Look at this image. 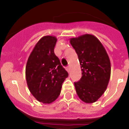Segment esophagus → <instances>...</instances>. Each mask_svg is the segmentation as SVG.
<instances>
[{
	"mask_svg": "<svg viewBox=\"0 0 129 129\" xmlns=\"http://www.w3.org/2000/svg\"><path fill=\"white\" fill-rule=\"evenodd\" d=\"M66 70L67 71V72H68V73H69V72H70V67H66Z\"/></svg>",
	"mask_w": 129,
	"mask_h": 129,
	"instance_id": "34e87169",
	"label": "esophagus"
}]
</instances>
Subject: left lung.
Returning a JSON list of instances; mask_svg holds the SVG:
<instances>
[{
    "label": "left lung",
    "mask_w": 129,
    "mask_h": 129,
    "mask_svg": "<svg viewBox=\"0 0 129 129\" xmlns=\"http://www.w3.org/2000/svg\"><path fill=\"white\" fill-rule=\"evenodd\" d=\"M78 54L82 78L75 82L76 93L81 100L91 104L105 92L111 76V62L105 47L95 36L85 34L70 39Z\"/></svg>",
    "instance_id": "8db88e82"
}]
</instances>
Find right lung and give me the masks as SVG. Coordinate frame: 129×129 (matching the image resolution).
Segmentation results:
<instances>
[{"label":"right lung","mask_w":129,"mask_h":129,"mask_svg":"<svg viewBox=\"0 0 129 129\" xmlns=\"http://www.w3.org/2000/svg\"><path fill=\"white\" fill-rule=\"evenodd\" d=\"M57 39L44 36L36 44L25 66V78L31 93L43 104H49L60 95L68 73L54 53Z\"/></svg>","instance_id":"right-lung-1"}]
</instances>
